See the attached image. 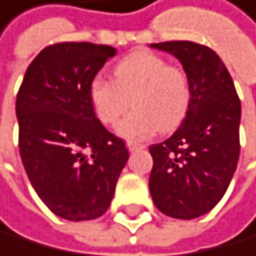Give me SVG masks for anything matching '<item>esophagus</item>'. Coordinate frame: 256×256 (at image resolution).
Instances as JSON below:
<instances>
[{"label": "esophagus", "instance_id": "esophagus-1", "mask_svg": "<svg viewBox=\"0 0 256 256\" xmlns=\"http://www.w3.org/2000/svg\"><path fill=\"white\" fill-rule=\"evenodd\" d=\"M127 148H129V152H136V150H140V148H144V145H142V144L127 142Z\"/></svg>", "mask_w": 256, "mask_h": 256}]
</instances>
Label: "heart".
<instances>
[{
    "label": "heart",
    "mask_w": 256,
    "mask_h": 256,
    "mask_svg": "<svg viewBox=\"0 0 256 256\" xmlns=\"http://www.w3.org/2000/svg\"><path fill=\"white\" fill-rule=\"evenodd\" d=\"M90 101L104 126L119 124L118 134L129 140H142L156 130L168 132L183 120L191 101L190 76L181 66L154 52L138 50L114 68V82L102 76L90 83Z\"/></svg>",
    "instance_id": "heart-1"
}]
</instances>
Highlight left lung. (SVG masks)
I'll return each instance as SVG.
<instances>
[{"mask_svg":"<svg viewBox=\"0 0 256 256\" xmlns=\"http://www.w3.org/2000/svg\"><path fill=\"white\" fill-rule=\"evenodd\" d=\"M150 47L174 55L191 83V101L178 130L148 147L150 194L165 216L196 219L220 201L236 173L240 100L226 65L209 47L188 40Z\"/></svg>","mask_w":256,"mask_h":256,"instance_id":"left-lung-1","label":"left lung"}]
</instances>
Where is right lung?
Listing matches in <instances>:
<instances>
[{
  "instance_id": "add662e5",
  "label": "right lung",
  "mask_w": 256,
  "mask_h": 256,
  "mask_svg": "<svg viewBox=\"0 0 256 256\" xmlns=\"http://www.w3.org/2000/svg\"><path fill=\"white\" fill-rule=\"evenodd\" d=\"M116 48L62 42L42 50L16 98L19 154L32 188L66 220H91L111 206L129 152L96 118L90 83Z\"/></svg>"
}]
</instances>
